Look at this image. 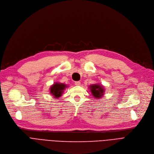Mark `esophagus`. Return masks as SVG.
<instances>
[{
  "instance_id": "esophagus-1",
  "label": "esophagus",
  "mask_w": 154,
  "mask_h": 154,
  "mask_svg": "<svg viewBox=\"0 0 154 154\" xmlns=\"http://www.w3.org/2000/svg\"><path fill=\"white\" fill-rule=\"evenodd\" d=\"M75 85H76V86H79V85H81V82H75Z\"/></svg>"
}]
</instances>
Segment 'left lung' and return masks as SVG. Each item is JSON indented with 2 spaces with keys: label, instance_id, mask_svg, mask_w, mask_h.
I'll list each match as a JSON object with an SVG mask.
<instances>
[{
  "label": "left lung",
  "instance_id": "1",
  "mask_svg": "<svg viewBox=\"0 0 154 154\" xmlns=\"http://www.w3.org/2000/svg\"><path fill=\"white\" fill-rule=\"evenodd\" d=\"M90 89L92 95L96 99H100L104 95L105 88L103 85L94 84L90 86Z\"/></svg>",
  "mask_w": 154,
  "mask_h": 154
}]
</instances>
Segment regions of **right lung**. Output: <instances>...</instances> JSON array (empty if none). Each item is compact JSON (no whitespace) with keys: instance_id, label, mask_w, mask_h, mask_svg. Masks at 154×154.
<instances>
[{"instance_id":"obj_1","label":"right lung","mask_w":154,"mask_h":154,"mask_svg":"<svg viewBox=\"0 0 154 154\" xmlns=\"http://www.w3.org/2000/svg\"><path fill=\"white\" fill-rule=\"evenodd\" d=\"M68 86L64 83L59 82L54 83L50 87V94H52L53 98H58L62 96L64 89L66 88Z\"/></svg>"}]
</instances>
